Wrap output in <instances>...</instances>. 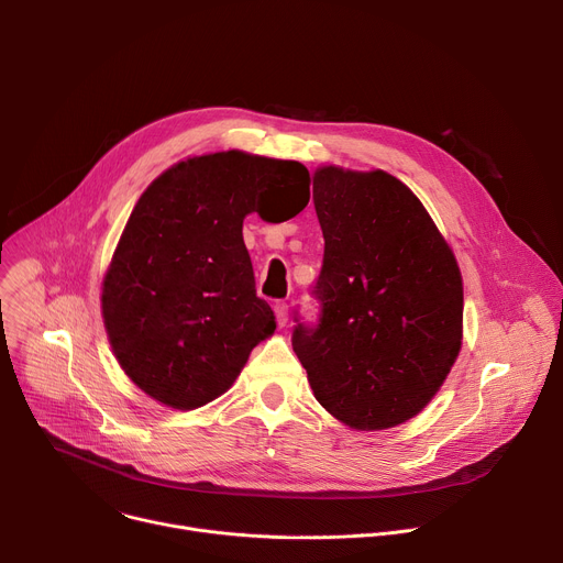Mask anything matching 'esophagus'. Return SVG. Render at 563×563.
I'll list each match as a JSON object with an SVG mask.
<instances>
[{"instance_id":"1","label":"esophagus","mask_w":563,"mask_h":563,"mask_svg":"<svg viewBox=\"0 0 563 563\" xmlns=\"http://www.w3.org/2000/svg\"><path fill=\"white\" fill-rule=\"evenodd\" d=\"M274 313H276L278 325H280V328H285V325H287V320H289V305H287L285 300H278V302L274 305Z\"/></svg>"}]
</instances>
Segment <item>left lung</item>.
I'll use <instances>...</instances> for the list:
<instances>
[{
	"instance_id": "obj_1",
	"label": "left lung",
	"mask_w": 563,
	"mask_h": 563,
	"mask_svg": "<svg viewBox=\"0 0 563 563\" xmlns=\"http://www.w3.org/2000/svg\"><path fill=\"white\" fill-rule=\"evenodd\" d=\"M313 207L325 238L313 287L320 318L296 325L294 352L341 423L367 432L406 423L461 350L456 258L421 200L380 169L318 167Z\"/></svg>"
}]
</instances>
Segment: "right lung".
I'll return each instance as SVG.
<instances>
[{
    "label": "right lung",
    "instance_id": "right-lung-1",
    "mask_svg": "<svg viewBox=\"0 0 563 563\" xmlns=\"http://www.w3.org/2000/svg\"><path fill=\"white\" fill-rule=\"evenodd\" d=\"M267 196L309 202L294 159L220 151L159 174L135 202L102 283V318L124 374L174 410L224 394L252 350L274 334L256 296L245 216Z\"/></svg>",
    "mask_w": 563,
    "mask_h": 563
}]
</instances>
